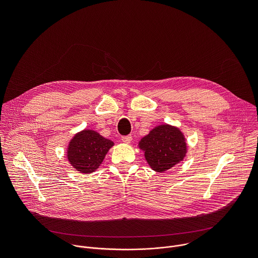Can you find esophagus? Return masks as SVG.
Listing matches in <instances>:
<instances>
[{
    "mask_svg": "<svg viewBox=\"0 0 258 258\" xmlns=\"http://www.w3.org/2000/svg\"><path fill=\"white\" fill-rule=\"evenodd\" d=\"M132 140H133V137H132V136H123V137L121 138V141H122L123 143H125V144H130V143L132 142Z\"/></svg>",
    "mask_w": 258,
    "mask_h": 258,
    "instance_id": "esophagus-1",
    "label": "esophagus"
}]
</instances>
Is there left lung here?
I'll list each match as a JSON object with an SVG mask.
<instances>
[{
  "instance_id": "left-lung-1",
  "label": "left lung",
  "mask_w": 258,
  "mask_h": 258,
  "mask_svg": "<svg viewBox=\"0 0 258 258\" xmlns=\"http://www.w3.org/2000/svg\"><path fill=\"white\" fill-rule=\"evenodd\" d=\"M139 148L145 152V158L150 167L163 172L185 158L187 143L178 127L161 124L154 127L139 142Z\"/></svg>"
}]
</instances>
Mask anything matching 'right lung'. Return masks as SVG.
Instances as JSON below:
<instances>
[{
  "label": "right lung",
  "instance_id": "1",
  "mask_svg": "<svg viewBox=\"0 0 258 258\" xmlns=\"http://www.w3.org/2000/svg\"><path fill=\"white\" fill-rule=\"evenodd\" d=\"M114 145L92 130H84L71 139L67 149L69 163L82 173L94 172Z\"/></svg>",
  "mask_w": 258,
  "mask_h": 258
}]
</instances>
